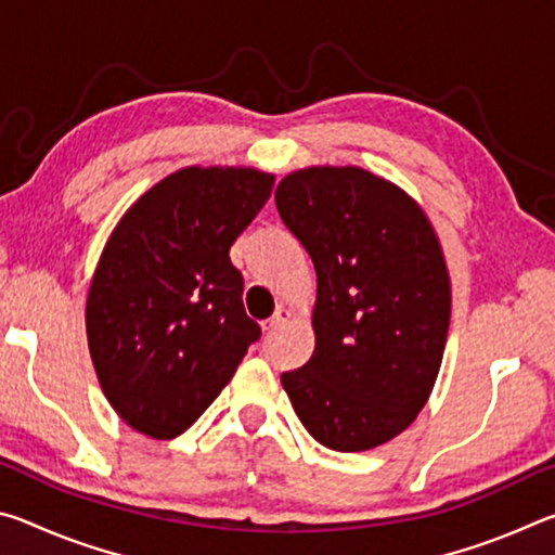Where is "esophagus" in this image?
I'll return each mask as SVG.
<instances>
[{
    "label": "esophagus",
    "mask_w": 555,
    "mask_h": 555,
    "mask_svg": "<svg viewBox=\"0 0 555 555\" xmlns=\"http://www.w3.org/2000/svg\"><path fill=\"white\" fill-rule=\"evenodd\" d=\"M288 318H291V311H288V308L279 306V308H276V313L271 315L269 321H264V333H274V331H279L281 325H286V323H288Z\"/></svg>",
    "instance_id": "34e87169"
}]
</instances>
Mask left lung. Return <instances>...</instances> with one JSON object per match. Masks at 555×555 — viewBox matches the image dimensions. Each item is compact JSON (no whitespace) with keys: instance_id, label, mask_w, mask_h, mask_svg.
Listing matches in <instances>:
<instances>
[{"instance_id":"left-lung-1","label":"left lung","mask_w":555,"mask_h":555,"mask_svg":"<svg viewBox=\"0 0 555 555\" xmlns=\"http://www.w3.org/2000/svg\"><path fill=\"white\" fill-rule=\"evenodd\" d=\"M274 198L318 276L315 350L281 384L321 446L377 448L416 421L443 362V247L406 191L360 166L298 168Z\"/></svg>"}]
</instances>
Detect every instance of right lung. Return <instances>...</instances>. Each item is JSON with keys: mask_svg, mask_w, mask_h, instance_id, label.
Here are the masks:
<instances>
[{"mask_svg": "<svg viewBox=\"0 0 555 555\" xmlns=\"http://www.w3.org/2000/svg\"><path fill=\"white\" fill-rule=\"evenodd\" d=\"M274 173L188 166L121 215L90 281L86 331L109 406L139 434L181 436L237 372L259 325L230 247Z\"/></svg>", "mask_w": 555, "mask_h": 555, "instance_id": "add662e5", "label": "right lung"}]
</instances>
